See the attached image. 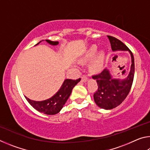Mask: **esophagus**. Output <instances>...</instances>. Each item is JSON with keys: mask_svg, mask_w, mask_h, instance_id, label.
<instances>
[{"mask_svg": "<svg viewBox=\"0 0 150 150\" xmlns=\"http://www.w3.org/2000/svg\"><path fill=\"white\" fill-rule=\"evenodd\" d=\"M81 81H82L83 82H86V81H87V75H82V77H81Z\"/></svg>", "mask_w": 150, "mask_h": 150, "instance_id": "esophagus-1", "label": "esophagus"}]
</instances>
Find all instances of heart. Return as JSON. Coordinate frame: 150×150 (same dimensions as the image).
I'll return each mask as SVG.
<instances>
[{"mask_svg": "<svg viewBox=\"0 0 150 150\" xmlns=\"http://www.w3.org/2000/svg\"><path fill=\"white\" fill-rule=\"evenodd\" d=\"M96 52V47L95 45H94L92 47L89 52V54H88V57H93L94 55H95V53ZM103 55L100 54L99 56L97 57L94 63L91 66V69L93 71H99L101 70L103 67Z\"/></svg>", "mask_w": 150, "mask_h": 150, "instance_id": "1", "label": "heart"}]
</instances>
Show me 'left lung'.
Here are the masks:
<instances>
[{
    "label": "left lung",
    "mask_w": 150,
    "mask_h": 150,
    "mask_svg": "<svg viewBox=\"0 0 150 150\" xmlns=\"http://www.w3.org/2000/svg\"><path fill=\"white\" fill-rule=\"evenodd\" d=\"M113 51L126 50L130 52L132 58V65L130 73L124 79H113L107 69H104L92 77L96 81L98 88L94 93L95 102L101 108L110 110L116 107L123 102L128 96L132 85L135 65L132 52L120 40L113 36L107 35Z\"/></svg>",
    "instance_id": "8db88e82"
}]
</instances>
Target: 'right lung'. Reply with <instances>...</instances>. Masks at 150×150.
<instances>
[{
  "label": "right lung",
  "instance_id": "obj_1",
  "mask_svg": "<svg viewBox=\"0 0 150 150\" xmlns=\"http://www.w3.org/2000/svg\"><path fill=\"white\" fill-rule=\"evenodd\" d=\"M46 42L53 45H56L59 44L58 42H53L49 40H46ZM80 81L81 79H78L77 80L65 79L59 90L49 99L42 101H35L30 100L27 97H26V98L30 105L35 110L45 115H54L62 110L66 101L69 98L73 87Z\"/></svg>",
  "mask_w": 150,
  "mask_h": 150
}]
</instances>
